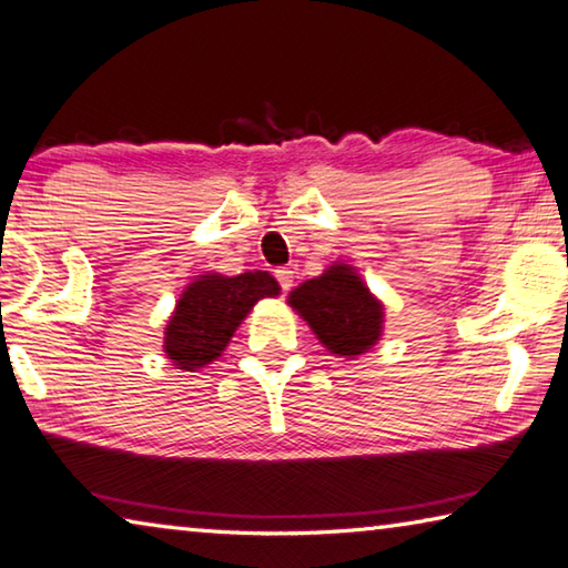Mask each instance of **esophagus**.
<instances>
[{"instance_id": "34e87169", "label": "esophagus", "mask_w": 568, "mask_h": 568, "mask_svg": "<svg viewBox=\"0 0 568 568\" xmlns=\"http://www.w3.org/2000/svg\"><path fill=\"white\" fill-rule=\"evenodd\" d=\"M274 276H276L278 286H282V292H290V290H292V284H294V272H292L290 266H282V268H276Z\"/></svg>"}]
</instances>
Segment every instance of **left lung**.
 <instances>
[{
	"instance_id": "1",
	"label": "left lung",
	"mask_w": 568,
	"mask_h": 568,
	"mask_svg": "<svg viewBox=\"0 0 568 568\" xmlns=\"http://www.w3.org/2000/svg\"><path fill=\"white\" fill-rule=\"evenodd\" d=\"M290 304L334 355H362L383 332V304L345 264L296 286Z\"/></svg>"
}]
</instances>
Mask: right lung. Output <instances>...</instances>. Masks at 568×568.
Wrapping results in <instances>:
<instances>
[{
	"mask_svg": "<svg viewBox=\"0 0 568 568\" xmlns=\"http://www.w3.org/2000/svg\"><path fill=\"white\" fill-rule=\"evenodd\" d=\"M276 294V278L266 272L201 276L175 304L173 317L165 327V352L179 369L209 365L229 345L251 306L264 296Z\"/></svg>",
	"mask_w": 568,
	"mask_h": 568,
	"instance_id": "right-lung-1",
	"label": "right lung"
}]
</instances>
